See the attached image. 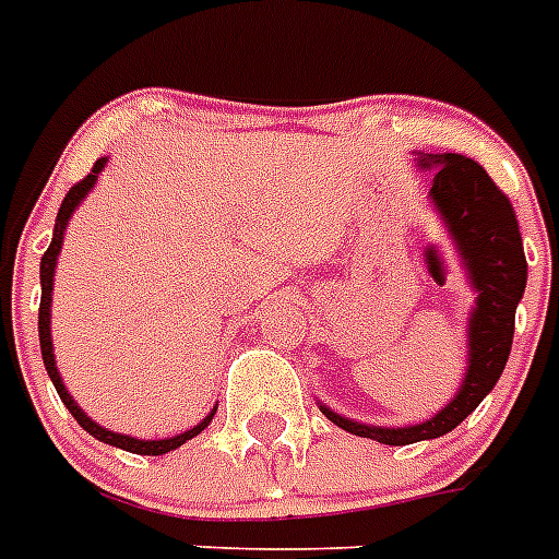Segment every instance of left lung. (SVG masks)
Here are the masks:
<instances>
[{
	"mask_svg": "<svg viewBox=\"0 0 559 559\" xmlns=\"http://www.w3.org/2000/svg\"><path fill=\"white\" fill-rule=\"evenodd\" d=\"M421 171L433 168L430 205L448 230L461 266L467 273L475 304L467 318V371L453 400L439 414L419 425L382 427L362 425L318 400L329 421L346 433L380 444H414L450 433L481 405L484 396L501 380L514 337V309L526 289V255L521 227L507 193L498 191L489 174L464 154H419Z\"/></svg>",
	"mask_w": 559,
	"mask_h": 559,
	"instance_id": "8db88e82",
	"label": "left lung"
}]
</instances>
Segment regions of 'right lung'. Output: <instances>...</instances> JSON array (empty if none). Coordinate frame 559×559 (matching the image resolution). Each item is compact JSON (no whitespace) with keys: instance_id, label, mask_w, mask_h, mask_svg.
Masks as SVG:
<instances>
[{"instance_id":"add662e5","label":"right lung","mask_w":559,"mask_h":559,"mask_svg":"<svg viewBox=\"0 0 559 559\" xmlns=\"http://www.w3.org/2000/svg\"><path fill=\"white\" fill-rule=\"evenodd\" d=\"M106 163H109V157H98L95 159V165H92V171L86 174L78 186L70 188V193L64 197V202H61V207H58V216H56V230H52V241L50 247H47V252L41 255V307H38V343H41V360H45V368H47V377L52 380V385H56L58 396H61V402L67 405V411H70L72 416H75V421L81 427H84L86 433L95 436L98 441H104V444H111V448H120L126 450V453H138V455H163V453H171V450L182 448L188 439H193V436H199L202 430H205L207 425H211L213 414H216V405H213L211 414L205 416V419L199 421V425H193L191 430H182V433L171 436V439H134V436H126V433H115V430H109V427L98 425L95 419H90V416L81 411V405H78L75 400H72V394L67 391L64 380H61V371H58L56 366V354H52V334H50V307H52V278H56V264H58V252H61V245H64V233H67V225H70L72 213L78 211V205L84 202L86 197H90V191L95 188V182H98L100 171L106 168Z\"/></svg>"}]
</instances>
